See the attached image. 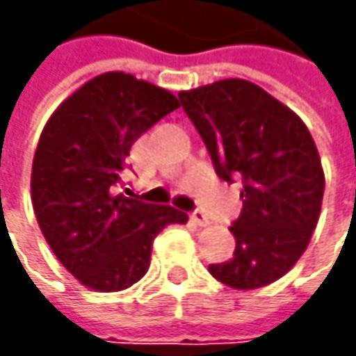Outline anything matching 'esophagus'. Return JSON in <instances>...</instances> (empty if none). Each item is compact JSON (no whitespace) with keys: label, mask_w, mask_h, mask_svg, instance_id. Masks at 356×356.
Wrapping results in <instances>:
<instances>
[{"label":"esophagus","mask_w":356,"mask_h":356,"mask_svg":"<svg viewBox=\"0 0 356 356\" xmlns=\"http://www.w3.org/2000/svg\"><path fill=\"white\" fill-rule=\"evenodd\" d=\"M190 218H192V222H194L196 226H208V224H210L208 213L204 212V210H194V212L190 213Z\"/></svg>","instance_id":"obj_1"}]
</instances>
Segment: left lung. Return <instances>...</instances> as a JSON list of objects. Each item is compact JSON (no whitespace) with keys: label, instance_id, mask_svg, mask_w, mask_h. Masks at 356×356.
Wrapping results in <instances>:
<instances>
[{"label":"left lung","instance_id":"8db88e82","mask_svg":"<svg viewBox=\"0 0 356 356\" xmlns=\"http://www.w3.org/2000/svg\"><path fill=\"white\" fill-rule=\"evenodd\" d=\"M212 156L216 174L243 184V208L229 232L234 257L208 267L234 289L283 277L307 250L321 213L325 174L303 120L243 79L178 95Z\"/></svg>","mask_w":356,"mask_h":356}]
</instances>
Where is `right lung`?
Wrapping results in <instances>:
<instances>
[{"instance_id": "obj_1", "label": "right lung", "mask_w": 356, "mask_h": 356, "mask_svg": "<svg viewBox=\"0 0 356 356\" xmlns=\"http://www.w3.org/2000/svg\"><path fill=\"white\" fill-rule=\"evenodd\" d=\"M180 106L170 90L127 73H104L51 115L31 170L35 218L57 259L95 291L143 280L152 241L188 216L118 194L136 138Z\"/></svg>"}]
</instances>
